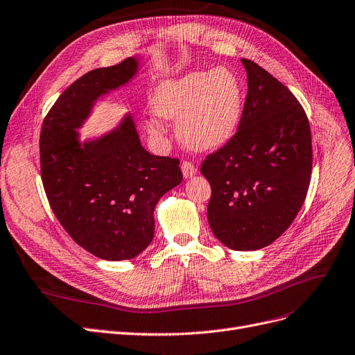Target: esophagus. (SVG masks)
I'll return each mask as SVG.
<instances>
[{"mask_svg":"<svg viewBox=\"0 0 355 355\" xmlns=\"http://www.w3.org/2000/svg\"><path fill=\"white\" fill-rule=\"evenodd\" d=\"M181 171H182V175H184L186 178H190V177L196 175V173H198V168H196L194 164H191L190 161H182Z\"/></svg>","mask_w":355,"mask_h":355,"instance_id":"34e87169","label":"esophagus"}]
</instances>
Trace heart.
<instances>
[{"label":"heart","instance_id":"obj_1","mask_svg":"<svg viewBox=\"0 0 355 355\" xmlns=\"http://www.w3.org/2000/svg\"><path fill=\"white\" fill-rule=\"evenodd\" d=\"M241 85L228 69L191 71L162 82L152 96L155 114L175 120L180 139L199 150L225 144L239 127ZM153 130L156 123L150 125Z\"/></svg>","mask_w":355,"mask_h":355}]
</instances>
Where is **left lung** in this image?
Masks as SVG:
<instances>
[{"label":"left lung","mask_w":355,"mask_h":355,"mask_svg":"<svg viewBox=\"0 0 355 355\" xmlns=\"http://www.w3.org/2000/svg\"><path fill=\"white\" fill-rule=\"evenodd\" d=\"M247 96L235 135L209 153L200 173L212 189L207 220L232 250H257L288 230L303 206L311 177V131L290 89L252 60Z\"/></svg>","instance_id":"left-lung-1"}]
</instances>
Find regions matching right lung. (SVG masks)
Returning a JSON list of instances; mask_svg holds the SVG:
<instances>
[{"label": "right lung", "mask_w": 355, "mask_h": 355, "mask_svg": "<svg viewBox=\"0 0 355 355\" xmlns=\"http://www.w3.org/2000/svg\"><path fill=\"white\" fill-rule=\"evenodd\" d=\"M136 71L137 61L127 58L77 78L52 105L39 137L52 212L78 245L112 261L133 259L150 244L155 206L182 180L180 159L143 149L131 115L94 141L77 139L94 102Z\"/></svg>", "instance_id": "1"}]
</instances>
